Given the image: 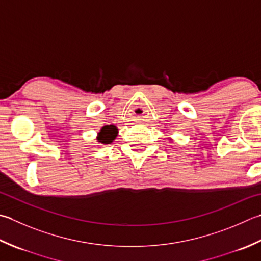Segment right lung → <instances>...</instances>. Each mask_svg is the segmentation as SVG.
<instances>
[{
    "label": "right lung",
    "instance_id": "add662e5",
    "mask_svg": "<svg viewBox=\"0 0 261 261\" xmlns=\"http://www.w3.org/2000/svg\"><path fill=\"white\" fill-rule=\"evenodd\" d=\"M117 136V129L115 125H105L100 129L98 132V136H97V140L100 144H111Z\"/></svg>",
    "mask_w": 261,
    "mask_h": 261
}]
</instances>
